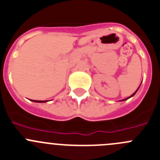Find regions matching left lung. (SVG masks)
<instances>
[{"label": "left lung", "instance_id": "left-lung-1", "mask_svg": "<svg viewBox=\"0 0 160 160\" xmlns=\"http://www.w3.org/2000/svg\"><path fill=\"white\" fill-rule=\"evenodd\" d=\"M138 89H137V90H138ZM137 90H136V91H135V93H134V94H132V95H131V96H130L129 98H131V97H132V96H134V95H135V93L137 92ZM125 98V99H123V100H122V101H124V100H127V99H128V98Z\"/></svg>", "mask_w": 160, "mask_h": 160}]
</instances>
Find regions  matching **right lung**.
I'll use <instances>...</instances> for the list:
<instances>
[{
  "label": "right lung",
  "instance_id": "obj_1",
  "mask_svg": "<svg viewBox=\"0 0 160 160\" xmlns=\"http://www.w3.org/2000/svg\"><path fill=\"white\" fill-rule=\"evenodd\" d=\"M33 102H45L46 101H38V100H32Z\"/></svg>",
  "mask_w": 160,
  "mask_h": 160
}]
</instances>
